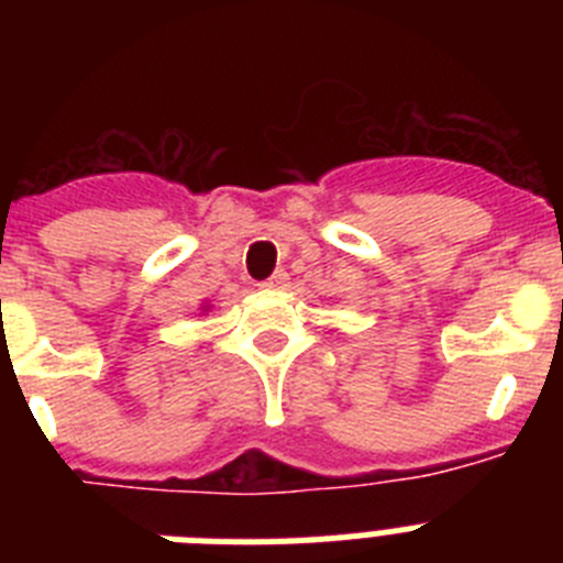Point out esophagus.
<instances>
[{
  "instance_id": "1",
  "label": "esophagus",
  "mask_w": 563,
  "mask_h": 563,
  "mask_svg": "<svg viewBox=\"0 0 563 563\" xmlns=\"http://www.w3.org/2000/svg\"><path fill=\"white\" fill-rule=\"evenodd\" d=\"M285 285H287V273L278 271V273H273V276L267 278V282L262 287H267V290H282V287H285Z\"/></svg>"
}]
</instances>
